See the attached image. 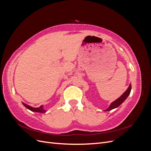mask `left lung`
Segmentation results:
<instances>
[{
	"instance_id": "8db88e82",
	"label": "left lung",
	"mask_w": 151,
	"mask_h": 151,
	"mask_svg": "<svg viewBox=\"0 0 151 151\" xmlns=\"http://www.w3.org/2000/svg\"><path fill=\"white\" fill-rule=\"evenodd\" d=\"M131 89H132V86L131 84H130L129 88L127 89V90L125 91V92L123 94V95H122L121 96L117 99L115 101H114L113 103H111V104L110 105V106L109 107V108L107 109L108 111L109 110H111V109H114V108H116L117 107H118L120 106V105L125 101L126 99V98L129 96V95L130 93V91H131Z\"/></svg>"
}]
</instances>
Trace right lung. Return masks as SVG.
<instances>
[{
    "instance_id": "right-lung-1",
    "label": "right lung",
    "mask_w": 151,
    "mask_h": 151,
    "mask_svg": "<svg viewBox=\"0 0 151 151\" xmlns=\"http://www.w3.org/2000/svg\"><path fill=\"white\" fill-rule=\"evenodd\" d=\"M24 106H25L27 108L29 109H30L31 111H37V112H43V108H42V106H40L39 108H33V107H31V106H28V105L25 104H24Z\"/></svg>"
}]
</instances>
